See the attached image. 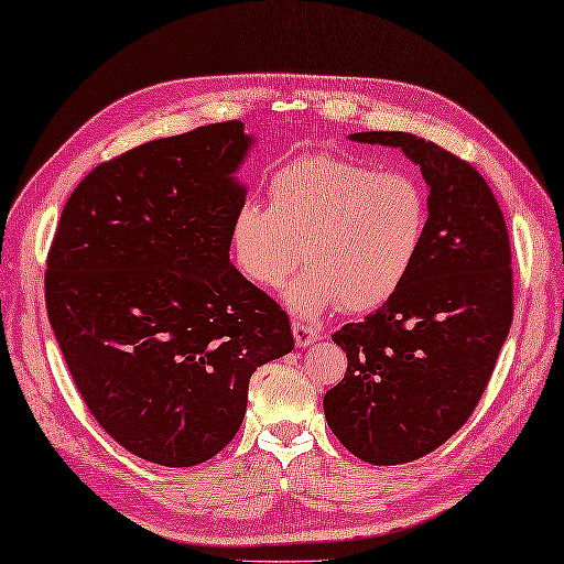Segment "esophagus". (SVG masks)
<instances>
[{"mask_svg": "<svg viewBox=\"0 0 564 564\" xmlns=\"http://www.w3.org/2000/svg\"><path fill=\"white\" fill-rule=\"evenodd\" d=\"M292 333H294L296 348H308V346H312V343L324 338V333L316 330L314 326L302 324V321H294V324H292Z\"/></svg>", "mask_w": 564, "mask_h": 564, "instance_id": "obj_1", "label": "esophagus"}]
</instances>
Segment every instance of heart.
<instances>
[{
  "label": "heart",
  "mask_w": 564,
  "mask_h": 564,
  "mask_svg": "<svg viewBox=\"0 0 564 564\" xmlns=\"http://www.w3.org/2000/svg\"><path fill=\"white\" fill-rule=\"evenodd\" d=\"M270 206L246 202L234 216L238 270L262 290L286 292L302 318L328 306L372 312L406 282L429 236V192L404 170H379L328 151L286 160L268 182Z\"/></svg>",
  "instance_id": "b5f03b06"
}]
</instances>
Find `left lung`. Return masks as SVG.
Segmentation results:
<instances>
[{"mask_svg":"<svg viewBox=\"0 0 564 564\" xmlns=\"http://www.w3.org/2000/svg\"><path fill=\"white\" fill-rule=\"evenodd\" d=\"M401 148L429 182V236L401 290L333 340L348 370L324 411L348 451L401 465L441 447L473 416L513 321L511 243L485 177L404 131L352 133Z\"/></svg>","mask_w":564,"mask_h":564,"instance_id":"8db88e82","label":"left lung"}]
</instances>
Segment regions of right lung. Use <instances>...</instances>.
Returning <instances> with one entry per match:
<instances>
[{
	"mask_svg": "<svg viewBox=\"0 0 564 564\" xmlns=\"http://www.w3.org/2000/svg\"><path fill=\"white\" fill-rule=\"evenodd\" d=\"M248 145L240 121L138 145L91 170L55 228V340L91 416L148 463L221 453L250 375L294 348L290 316L228 258Z\"/></svg>",
	"mask_w": 564,
	"mask_h": 564,
	"instance_id": "obj_1",
	"label": "right lung"
}]
</instances>
